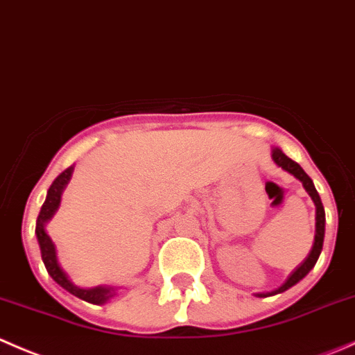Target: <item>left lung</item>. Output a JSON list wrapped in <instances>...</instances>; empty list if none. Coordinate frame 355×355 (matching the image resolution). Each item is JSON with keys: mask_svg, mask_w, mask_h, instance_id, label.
Returning <instances> with one entry per match:
<instances>
[{"mask_svg": "<svg viewBox=\"0 0 355 355\" xmlns=\"http://www.w3.org/2000/svg\"><path fill=\"white\" fill-rule=\"evenodd\" d=\"M271 157H272V160H275L276 166L282 167L283 171L290 173L293 178H297L298 181L302 182L304 189L309 193V196L312 198V202H314V205H315V234H314V243H312V248H311V252H309V255L305 257V261L298 266L295 271H293L292 275L286 278V282L283 283L279 288L272 290V292L255 293L257 297H271V295H276V293H283V292H286L288 288H292L293 285H297L300 279H304L305 276L311 272V269L314 268L315 262H318L319 255H321V250H322V241H324V223H326L324 207H322L321 198H319V193L315 191L312 179L305 174V171L302 169L297 162H293L290 157H286L285 153H283L279 148H276V146L272 148Z\"/></svg>", "mask_w": 355, "mask_h": 355, "instance_id": "1", "label": "left lung"}]
</instances>
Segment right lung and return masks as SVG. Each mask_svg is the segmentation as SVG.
Returning a JSON list of instances; mask_svg holds the SVG:
<instances>
[{"label": "right lung", "mask_w": 355, "mask_h": 355, "mask_svg": "<svg viewBox=\"0 0 355 355\" xmlns=\"http://www.w3.org/2000/svg\"><path fill=\"white\" fill-rule=\"evenodd\" d=\"M73 173V166H70L69 169L63 171L60 176L51 182L50 189H48L46 200H44L43 207H41V212L37 216V223H36V236H37V243H40L41 248V257H43L44 268H46L48 275L62 286L63 290H67L69 293L76 295L80 300H86L89 304H96V305H103L107 304L110 298H114L117 295V290L112 288V286H93V288H80V286L73 285L72 279L69 278L65 271L60 266L58 257H57V248H55V243L51 241L50 234L46 231V224L50 223L51 217L55 216V212L58 210L60 202H62V193L63 189L67 188L69 184L70 178H72Z\"/></svg>", "instance_id": "obj_1"}]
</instances>
